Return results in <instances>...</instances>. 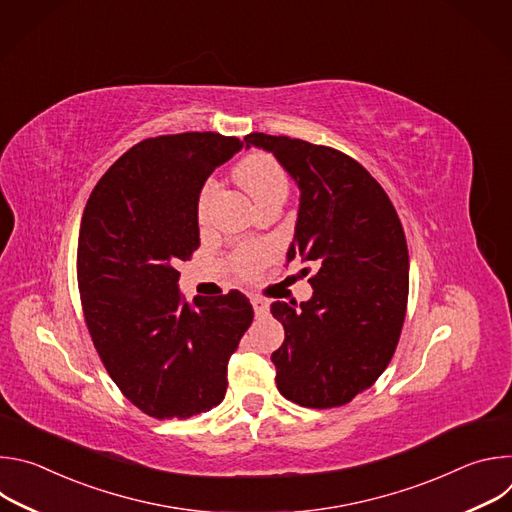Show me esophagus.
<instances>
[{
    "label": "esophagus",
    "instance_id": "1",
    "mask_svg": "<svg viewBox=\"0 0 512 512\" xmlns=\"http://www.w3.org/2000/svg\"><path fill=\"white\" fill-rule=\"evenodd\" d=\"M251 304H253V310H255V316H257V318H263V316L269 314V304H267L263 298L253 296V298H251Z\"/></svg>",
    "mask_w": 512,
    "mask_h": 512
}]
</instances>
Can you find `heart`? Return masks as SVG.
I'll list each match as a JSON object with an SVG mask.
<instances>
[{
  "label": "heart",
  "instance_id": "obj_1",
  "mask_svg": "<svg viewBox=\"0 0 512 512\" xmlns=\"http://www.w3.org/2000/svg\"><path fill=\"white\" fill-rule=\"evenodd\" d=\"M235 176L239 180V184L251 194V198L261 204L263 200H267L273 194H287V176L283 172V168L279 166V162L267 154H253L249 158H245L237 170ZM216 192V182L208 180L200 194H198V202H196V214L200 221H204L212 196ZM275 255V249L271 243L265 241H257V243H245L239 245L233 255V267L241 273V275H253L259 267H263L271 257Z\"/></svg>",
  "mask_w": 512,
  "mask_h": 512
}]
</instances>
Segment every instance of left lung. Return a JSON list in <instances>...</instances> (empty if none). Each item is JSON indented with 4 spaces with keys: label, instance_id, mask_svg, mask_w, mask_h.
<instances>
[{
    "label": "left lung",
    "instance_id": "left-lung-1",
    "mask_svg": "<svg viewBox=\"0 0 512 512\" xmlns=\"http://www.w3.org/2000/svg\"><path fill=\"white\" fill-rule=\"evenodd\" d=\"M247 148L271 152L300 188L296 237L287 263L314 296L273 302L285 340L271 354L277 389L291 403L330 409L350 403L383 375L407 312L409 253L383 186L350 156L287 135L249 133Z\"/></svg>",
    "mask_w": 512,
    "mask_h": 512
}]
</instances>
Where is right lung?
Returning <instances> with one entry per match:
<instances>
[{"label": "right lung", "mask_w": 512, "mask_h": 512, "mask_svg": "<svg viewBox=\"0 0 512 512\" xmlns=\"http://www.w3.org/2000/svg\"><path fill=\"white\" fill-rule=\"evenodd\" d=\"M243 141L214 131L143 139L97 182L77 279L85 322L119 391L145 415L188 419L225 399L227 364L253 322L239 289L184 302L180 261L200 247L196 202Z\"/></svg>", "instance_id": "1"}]
</instances>
